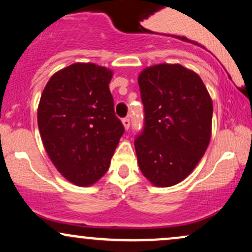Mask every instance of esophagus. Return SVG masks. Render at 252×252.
Listing matches in <instances>:
<instances>
[{
	"instance_id": "esophagus-1",
	"label": "esophagus",
	"mask_w": 252,
	"mask_h": 252,
	"mask_svg": "<svg viewBox=\"0 0 252 252\" xmlns=\"http://www.w3.org/2000/svg\"><path fill=\"white\" fill-rule=\"evenodd\" d=\"M122 123H123L124 129L128 130V129H129V126H130V120H129V118H123V120H122Z\"/></svg>"
}]
</instances>
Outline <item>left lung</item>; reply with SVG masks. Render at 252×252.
Wrapping results in <instances>:
<instances>
[{
  "label": "left lung",
  "instance_id": "obj_1",
  "mask_svg": "<svg viewBox=\"0 0 252 252\" xmlns=\"http://www.w3.org/2000/svg\"><path fill=\"white\" fill-rule=\"evenodd\" d=\"M138 85L144 106V129L135 140L138 167L154 186H174L209 147L212 99L201 78L180 63L146 67Z\"/></svg>",
  "mask_w": 252,
  "mask_h": 252
}]
</instances>
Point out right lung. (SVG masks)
<instances>
[{
    "instance_id": "right-lung-1",
    "label": "right lung",
    "mask_w": 252,
    "mask_h": 252,
    "mask_svg": "<svg viewBox=\"0 0 252 252\" xmlns=\"http://www.w3.org/2000/svg\"><path fill=\"white\" fill-rule=\"evenodd\" d=\"M112 76L96 63H72L50 78L40 98L43 147L58 172L77 186H91L108 172L124 132L109 89Z\"/></svg>"
}]
</instances>
